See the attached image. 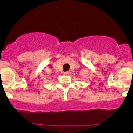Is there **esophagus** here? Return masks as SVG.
Here are the masks:
<instances>
[{"label":"esophagus","instance_id":"34e87169","mask_svg":"<svg viewBox=\"0 0 133 133\" xmlns=\"http://www.w3.org/2000/svg\"><path fill=\"white\" fill-rule=\"evenodd\" d=\"M70 73H71L70 71H65V72H64V74L66 75H68L70 74Z\"/></svg>","mask_w":133,"mask_h":133}]
</instances>
